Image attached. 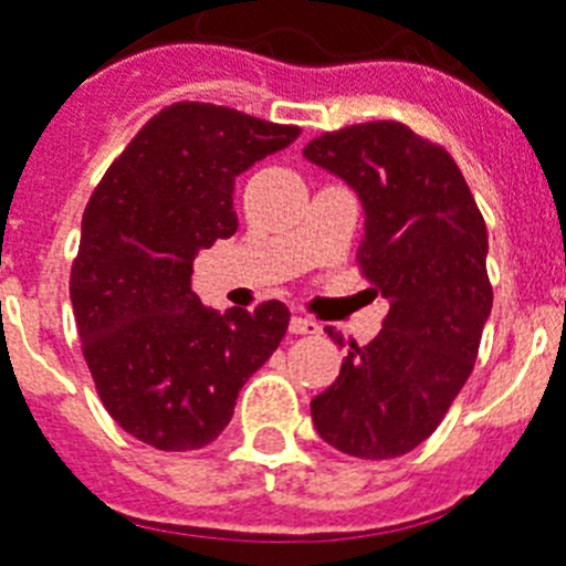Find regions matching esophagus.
I'll list each match as a JSON object with an SVG mask.
<instances>
[{"label":"esophagus","instance_id":"34e87169","mask_svg":"<svg viewBox=\"0 0 566 566\" xmlns=\"http://www.w3.org/2000/svg\"><path fill=\"white\" fill-rule=\"evenodd\" d=\"M289 333L292 335H317L321 333V326H317L315 321H310V317L294 315L292 324H289Z\"/></svg>","mask_w":566,"mask_h":566}]
</instances>
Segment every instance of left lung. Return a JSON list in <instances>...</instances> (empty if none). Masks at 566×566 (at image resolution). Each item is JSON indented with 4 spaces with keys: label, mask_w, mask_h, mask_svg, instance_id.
<instances>
[{
    "label": "left lung",
    "mask_w": 566,
    "mask_h": 566,
    "mask_svg": "<svg viewBox=\"0 0 566 566\" xmlns=\"http://www.w3.org/2000/svg\"><path fill=\"white\" fill-rule=\"evenodd\" d=\"M303 156L358 193V269L390 301L367 347L349 340L338 378L312 399V422L349 457L408 454L437 431L478 361L492 312L483 213L451 153L399 120L317 135ZM326 333L340 340L333 326Z\"/></svg>",
    "instance_id": "obj_1"
}]
</instances>
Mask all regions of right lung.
<instances>
[{
    "label": "right lung",
    "instance_id": "1",
    "mask_svg": "<svg viewBox=\"0 0 566 566\" xmlns=\"http://www.w3.org/2000/svg\"><path fill=\"white\" fill-rule=\"evenodd\" d=\"M297 135L301 126L179 101L97 181L69 292L97 396L135 440L158 451L217 440L242 385L286 335V303L219 315L190 274L199 249L237 231V176Z\"/></svg>",
    "mask_w": 566,
    "mask_h": 566
}]
</instances>
